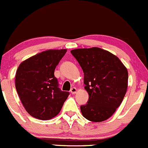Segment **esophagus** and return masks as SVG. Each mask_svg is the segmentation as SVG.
<instances>
[{
  "instance_id": "esophagus-1",
  "label": "esophagus",
  "mask_w": 148,
  "mask_h": 148,
  "mask_svg": "<svg viewBox=\"0 0 148 148\" xmlns=\"http://www.w3.org/2000/svg\"><path fill=\"white\" fill-rule=\"evenodd\" d=\"M71 92L72 94H75L77 92V88H72L71 90Z\"/></svg>"
}]
</instances>
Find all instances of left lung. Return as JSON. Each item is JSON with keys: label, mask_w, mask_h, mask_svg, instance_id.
I'll return each instance as SVG.
<instances>
[{"label": "left lung", "mask_w": 148, "mask_h": 148, "mask_svg": "<svg viewBox=\"0 0 148 148\" xmlns=\"http://www.w3.org/2000/svg\"><path fill=\"white\" fill-rule=\"evenodd\" d=\"M84 73L87 104L80 106L83 117L92 122L108 119L121 104L127 88L128 73L115 55L100 48L71 51Z\"/></svg>", "instance_id": "8db88e82"}]
</instances>
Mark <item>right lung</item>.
Instances as JSON below:
<instances>
[{"mask_svg":"<svg viewBox=\"0 0 148 148\" xmlns=\"http://www.w3.org/2000/svg\"><path fill=\"white\" fill-rule=\"evenodd\" d=\"M66 49L48 50L29 58L18 66L16 88L27 112L46 120L60 112L69 92L58 88L54 71Z\"/></svg>","mask_w":148,"mask_h":148,"instance_id":"right-lung-1","label":"right lung"}]
</instances>
